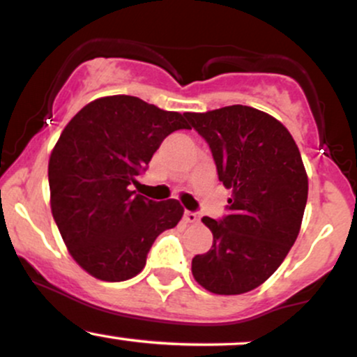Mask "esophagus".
Instances as JSON below:
<instances>
[{
  "mask_svg": "<svg viewBox=\"0 0 357 357\" xmlns=\"http://www.w3.org/2000/svg\"><path fill=\"white\" fill-rule=\"evenodd\" d=\"M184 220L188 221V223H198L199 221V215L198 211H184Z\"/></svg>",
  "mask_w": 357,
  "mask_h": 357,
  "instance_id": "34e87169",
  "label": "esophagus"
}]
</instances>
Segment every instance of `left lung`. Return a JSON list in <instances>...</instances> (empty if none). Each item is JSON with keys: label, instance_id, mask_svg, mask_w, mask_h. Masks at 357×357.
<instances>
[{"label": "left lung", "instance_id": "8db88e82", "mask_svg": "<svg viewBox=\"0 0 357 357\" xmlns=\"http://www.w3.org/2000/svg\"><path fill=\"white\" fill-rule=\"evenodd\" d=\"M184 117L208 142L218 179L231 190L227 215L203 218L213 245L192 258V277L218 296L250 292L280 267L297 240L309 191L301 153L277 119L248 105Z\"/></svg>", "mask_w": 357, "mask_h": 357}]
</instances>
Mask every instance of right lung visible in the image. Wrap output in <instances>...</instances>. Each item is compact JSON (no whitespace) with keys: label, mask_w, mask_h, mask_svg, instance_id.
I'll return each mask as SVG.
<instances>
[{"label":"right lung","mask_w":357,"mask_h":357,"mask_svg":"<svg viewBox=\"0 0 357 357\" xmlns=\"http://www.w3.org/2000/svg\"><path fill=\"white\" fill-rule=\"evenodd\" d=\"M184 116L132 96L102 97L68 122L48 162L53 220L73 260L105 282L136 277L154 240L183 216L176 199L132 191Z\"/></svg>","instance_id":"right-lung-1"}]
</instances>
